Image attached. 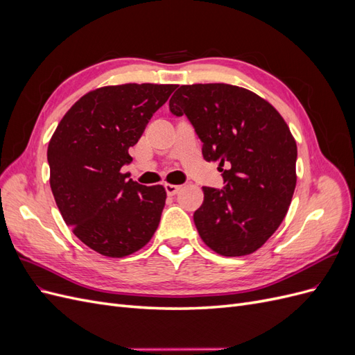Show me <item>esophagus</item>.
<instances>
[{
	"label": "esophagus",
	"mask_w": 355,
	"mask_h": 355,
	"mask_svg": "<svg viewBox=\"0 0 355 355\" xmlns=\"http://www.w3.org/2000/svg\"><path fill=\"white\" fill-rule=\"evenodd\" d=\"M164 189H166V192H167V196L173 197V196H176L178 192H179V189H180V185H171V184H166V185H164Z\"/></svg>",
	"instance_id": "1"
}]
</instances>
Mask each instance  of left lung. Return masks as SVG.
Listing matches in <instances>:
<instances>
[{
  "mask_svg": "<svg viewBox=\"0 0 355 355\" xmlns=\"http://www.w3.org/2000/svg\"><path fill=\"white\" fill-rule=\"evenodd\" d=\"M170 112L185 115L206 161H219L222 189L204 187L194 213L201 240L222 256L259 249L280 227L296 187V142L283 116L231 84L180 85Z\"/></svg>",
  "mask_w": 355,
  "mask_h": 355,
  "instance_id": "left-lung-1",
  "label": "left lung"
}]
</instances>
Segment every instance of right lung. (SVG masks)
Segmentation results:
<instances>
[{
	"label": "right lung",
	"instance_id": "1",
	"mask_svg": "<svg viewBox=\"0 0 355 355\" xmlns=\"http://www.w3.org/2000/svg\"><path fill=\"white\" fill-rule=\"evenodd\" d=\"M175 89L123 84L93 90L72 105L50 139V187L62 218L103 256L137 252L158 228L166 189L127 180L121 167L132 163L128 148Z\"/></svg>",
	"mask_w": 355,
	"mask_h": 355
}]
</instances>
